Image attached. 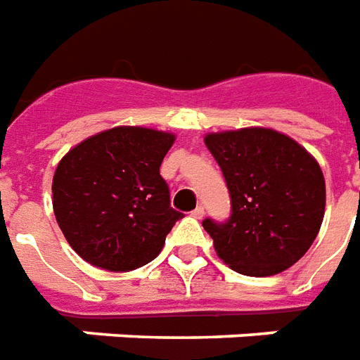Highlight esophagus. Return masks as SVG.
<instances>
[{
    "instance_id": "1",
    "label": "esophagus",
    "mask_w": 360,
    "mask_h": 360,
    "mask_svg": "<svg viewBox=\"0 0 360 360\" xmlns=\"http://www.w3.org/2000/svg\"><path fill=\"white\" fill-rule=\"evenodd\" d=\"M191 214H193L195 219H203V217H205V209L199 205V207H195V209H193V212H191Z\"/></svg>"
}]
</instances>
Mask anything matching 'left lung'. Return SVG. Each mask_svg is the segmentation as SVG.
<instances>
[{
    "label": "left lung",
    "instance_id": "1",
    "mask_svg": "<svg viewBox=\"0 0 360 360\" xmlns=\"http://www.w3.org/2000/svg\"><path fill=\"white\" fill-rule=\"evenodd\" d=\"M232 198L224 224L203 228L222 263L245 276H274L305 255L326 209V182L319 161L274 128L248 126L205 134Z\"/></svg>",
    "mask_w": 360,
    "mask_h": 360
}]
</instances>
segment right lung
<instances>
[{"instance_id": "add662e5", "label": "right lung", "mask_w": 360, "mask_h": 360, "mask_svg": "<svg viewBox=\"0 0 360 360\" xmlns=\"http://www.w3.org/2000/svg\"><path fill=\"white\" fill-rule=\"evenodd\" d=\"M174 140L165 130L115 126L76 143L59 161L51 184L55 219L84 261L126 272L161 253L182 219L159 174Z\"/></svg>"}]
</instances>
